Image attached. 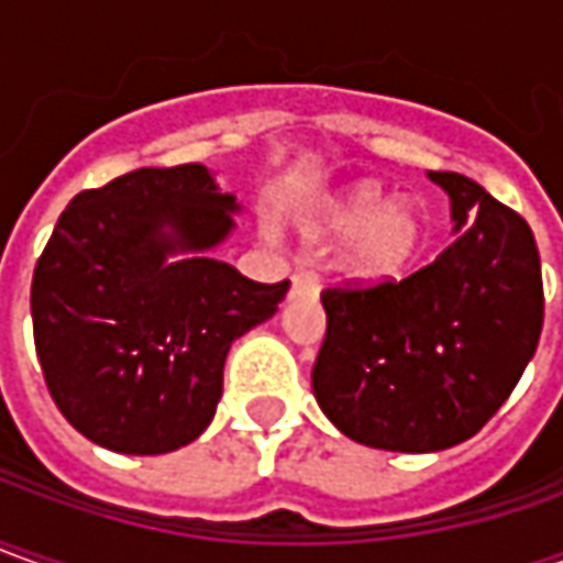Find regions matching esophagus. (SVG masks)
I'll list each match as a JSON object with an SVG mask.
<instances>
[{"label": "esophagus", "mask_w": 563, "mask_h": 563, "mask_svg": "<svg viewBox=\"0 0 563 563\" xmlns=\"http://www.w3.org/2000/svg\"><path fill=\"white\" fill-rule=\"evenodd\" d=\"M320 280L318 274H311V271H299V274H292V292H308V296H318Z\"/></svg>", "instance_id": "esophagus-1"}]
</instances>
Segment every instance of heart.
Returning a JSON list of instances; mask_svg holds the SVG:
<instances>
[{"label": "heart", "mask_w": 563, "mask_h": 563, "mask_svg": "<svg viewBox=\"0 0 563 563\" xmlns=\"http://www.w3.org/2000/svg\"><path fill=\"white\" fill-rule=\"evenodd\" d=\"M305 230L314 240H342L340 267L364 283L398 280L423 243V211L411 199H389L371 180L323 196Z\"/></svg>", "instance_id": "1"}]
</instances>
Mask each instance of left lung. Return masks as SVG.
<instances>
[{
  "mask_svg": "<svg viewBox=\"0 0 563 563\" xmlns=\"http://www.w3.org/2000/svg\"><path fill=\"white\" fill-rule=\"evenodd\" d=\"M455 243L398 283L327 289V336L311 371L320 411L371 449L442 452L479 433L511 396L542 333L533 230L455 170Z\"/></svg>",
  "mask_w": 563,
  "mask_h": 563,
  "instance_id": "1",
  "label": "left lung"
}]
</instances>
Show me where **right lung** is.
Returning <instances> with one entry per match:
<instances>
[{
  "label": "right lung",
  "instance_id": "obj_1",
  "mask_svg": "<svg viewBox=\"0 0 563 563\" xmlns=\"http://www.w3.org/2000/svg\"><path fill=\"white\" fill-rule=\"evenodd\" d=\"M236 214L205 165L140 167L70 199L33 271L30 314L52 398L89 442L165 455L214 420L230 345L289 289L214 258Z\"/></svg>",
  "mask_w": 563,
  "mask_h": 563
}]
</instances>
